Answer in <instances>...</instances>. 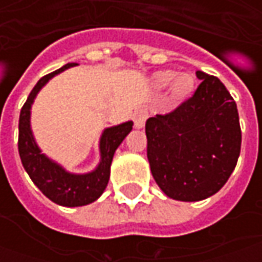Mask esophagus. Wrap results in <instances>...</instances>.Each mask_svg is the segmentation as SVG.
<instances>
[{
	"instance_id": "obj_1",
	"label": "esophagus",
	"mask_w": 262,
	"mask_h": 262,
	"mask_svg": "<svg viewBox=\"0 0 262 262\" xmlns=\"http://www.w3.org/2000/svg\"><path fill=\"white\" fill-rule=\"evenodd\" d=\"M147 115H148V114H147L146 107H138V109L134 111L133 119H134V125H136V128H143V126H144Z\"/></svg>"
}]
</instances>
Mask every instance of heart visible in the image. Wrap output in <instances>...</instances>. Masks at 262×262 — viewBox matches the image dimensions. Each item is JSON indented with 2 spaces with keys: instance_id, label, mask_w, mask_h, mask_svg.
I'll return each mask as SVG.
<instances>
[{
  "instance_id": "obj_1",
  "label": "heart",
  "mask_w": 262,
  "mask_h": 262,
  "mask_svg": "<svg viewBox=\"0 0 262 262\" xmlns=\"http://www.w3.org/2000/svg\"><path fill=\"white\" fill-rule=\"evenodd\" d=\"M173 76L175 74L172 71H162V73H159L156 76L157 84L159 86H165V84H167L173 78ZM191 89H192V77L191 76L181 74V76H178L173 80V93L178 97L188 95L191 92Z\"/></svg>"
}]
</instances>
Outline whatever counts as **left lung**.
<instances>
[{"label": "left lung", "mask_w": 262, "mask_h": 262, "mask_svg": "<svg viewBox=\"0 0 262 262\" xmlns=\"http://www.w3.org/2000/svg\"><path fill=\"white\" fill-rule=\"evenodd\" d=\"M201 83L173 111L146 121L147 159L167 196L200 201L216 194L236 166L242 133L225 84L196 71Z\"/></svg>", "instance_id": "obj_1"}]
</instances>
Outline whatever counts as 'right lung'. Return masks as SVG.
Wrapping results in <instances>:
<instances>
[{
  "mask_svg": "<svg viewBox=\"0 0 262 262\" xmlns=\"http://www.w3.org/2000/svg\"><path fill=\"white\" fill-rule=\"evenodd\" d=\"M74 66L77 64H67L54 73L42 77L30 92L27 100L21 107L20 119H18V155L21 159L23 167L43 195L56 204L66 207L86 206L102 195L109 181L114 153L118 146L122 143L126 134L133 129L131 121L105 129L100 140L102 162L95 172L87 175H71L40 153L30 131V121H29L30 106L33 103V99L37 95V92L42 89L43 84H46L49 78Z\"/></svg>",
  "mask_w": 262,
  "mask_h": 262,
  "instance_id": "add662e5",
  "label": "right lung"
}]
</instances>
